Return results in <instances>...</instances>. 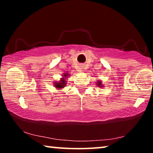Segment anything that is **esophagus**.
<instances>
[{"instance_id": "1", "label": "esophagus", "mask_w": 153, "mask_h": 153, "mask_svg": "<svg viewBox=\"0 0 153 153\" xmlns=\"http://www.w3.org/2000/svg\"><path fill=\"white\" fill-rule=\"evenodd\" d=\"M82 67H80V69H82V70L83 68H82Z\"/></svg>"}]
</instances>
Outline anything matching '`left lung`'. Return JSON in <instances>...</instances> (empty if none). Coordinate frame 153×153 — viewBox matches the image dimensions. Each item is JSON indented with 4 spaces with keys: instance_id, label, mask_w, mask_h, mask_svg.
Listing matches in <instances>:
<instances>
[{
    "instance_id": "left-lung-1",
    "label": "left lung",
    "mask_w": 153,
    "mask_h": 153,
    "mask_svg": "<svg viewBox=\"0 0 153 153\" xmlns=\"http://www.w3.org/2000/svg\"><path fill=\"white\" fill-rule=\"evenodd\" d=\"M97 86L98 87H100V88H103L104 86H103V84H102V81H100V80H97Z\"/></svg>"
}]
</instances>
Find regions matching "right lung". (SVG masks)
Listing matches in <instances>:
<instances>
[{
  "label": "right lung",
  "instance_id": "right-lung-1",
  "mask_svg": "<svg viewBox=\"0 0 153 153\" xmlns=\"http://www.w3.org/2000/svg\"><path fill=\"white\" fill-rule=\"evenodd\" d=\"M69 76H70V74H67V72L66 73H64L62 75V77L59 81H55L53 82L54 87L57 88L58 90H61L64 87H65L67 85V79Z\"/></svg>",
  "mask_w": 153,
  "mask_h": 153
}]
</instances>
